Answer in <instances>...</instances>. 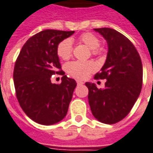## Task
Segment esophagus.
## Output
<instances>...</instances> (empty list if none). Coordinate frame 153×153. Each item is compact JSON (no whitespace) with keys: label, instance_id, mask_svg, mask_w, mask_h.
Masks as SVG:
<instances>
[{"label":"esophagus","instance_id":"34e87169","mask_svg":"<svg viewBox=\"0 0 153 153\" xmlns=\"http://www.w3.org/2000/svg\"><path fill=\"white\" fill-rule=\"evenodd\" d=\"M77 84H78V85H82V84H84V82H82V81L77 80Z\"/></svg>","mask_w":153,"mask_h":153}]
</instances>
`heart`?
<instances>
[{
    "mask_svg": "<svg viewBox=\"0 0 153 153\" xmlns=\"http://www.w3.org/2000/svg\"><path fill=\"white\" fill-rule=\"evenodd\" d=\"M79 41L89 48L91 50L93 55H98L101 53V49L99 46L100 42L97 36L91 33L82 34L79 37ZM72 42L70 39H64L57 46L56 53L57 55L63 60H68L72 56ZM66 71L71 76L78 79H85L90 74L96 71V65L91 61L82 62L75 61L68 63L66 65Z\"/></svg>",
    "mask_w": 153,
    "mask_h": 153,
    "instance_id": "obj_1",
    "label": "heart"
}]
</instances>
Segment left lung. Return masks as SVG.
Wrapping results in <instances>:
<instances>
[{
	"label": "left lung",
	"instance_id": "obj_1",
	"mask_svg": "<svg viewBox=\"0 0 153 153\" xmlns=\"http://www.w3.org/2000/svg\"><path fill=\"white\" fill-rule=\"evenodd\" d=\"M108 45L106 61L96 79H106L105 88L86 82L88 102L99 122L114 124L130 113L140 96L143 82V65L133 44L111 28H96Z\"/></svg>",
	"mask_w": 153,
	"mask_h": 153
}]
</instances>
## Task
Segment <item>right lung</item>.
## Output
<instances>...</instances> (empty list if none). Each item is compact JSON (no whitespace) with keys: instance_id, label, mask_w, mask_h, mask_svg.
Wrapping results in <instances>:
<instances>
[{"instance_id":"right-lung-1","label":"right lung","mask_w":153,"mask_h":153,"mask_svg":"<svg viewBox=\"0 0 153 153\" xmlns=\"http://www.w3.org/2000/svg\"><path fill=\"white\" fill-rule=\"evenodd\" d=\"M74 31L45 30L30 37L20 51L13 70L17 99L30 119L41 125H53L67 114L77 83L69 79L56 53L57 46ZM62 75L60 85L51 82V75Z\"/></svg>"}]
</instances>
